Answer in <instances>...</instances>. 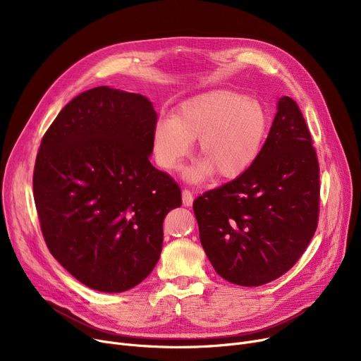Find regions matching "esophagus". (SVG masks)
<instances>
[{
  "instance_id": "34e87169",
  "label": "esophagus",
  "mask_w": 361,
  "mask_h": 361,
  "mask_svg": "<svg viewBox=\"0 0 361 361\" xmlns=\"http://www.w3.org/2000/svg\"><path fill=\"white\" fill-rule=\"evenodd\" d=\"M183 204L187 207L193 204V193L188 190V188H184L183 190Z\"/></svg>"
}]
</instances>
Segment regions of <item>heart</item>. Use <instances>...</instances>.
<instances>
[{
  "label": "heart",
  "instance_id": "1",
  "mask_svg": "<svg viewBox=\"0 0 361 361\" xmlns=\"http://www.w3.org/2000/svg\"><path fill=\"white\" fill-rule=\"evenodd\" d=\"M268 117L259 101L231 90H214L183 102L176 117H161L154 130L159 166L177 169L197 139L202 155L185 173L192 181L209 177L235 178L257 159L267 136Z\"/></svg>",
  "mask_w": 361,
  "mask_h": 361
}]
</instances>
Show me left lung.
<instances>
[{"instance_id":"left-lung-1","label":"left lung","mask_w":361,"mask_h":361,"mask_svg":"<svg viewBox=\"0 0 361 361\" xmlns=\"http://www.w3.org/2000/svg\"><path fill=\"white\" fill-rule=\"evenodd\" d=\"M319 197L312 135L297 102L283 97L253 165L193 202L200 243L216 274L259 287L288 272L314 235Z\"/></svg>"}]
</instances>
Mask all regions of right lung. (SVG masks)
<instances>
[{"instance_id": "1", "label": "right lung", "mask_w": 361, "mask_h": 361, "mask_svg": "<svg viewBox=\"0 0 361 361\" xmlns=\"http://www.w3.org/2000/svg\"><path fill=\"white\" fill-rule=\"evenodd\" d=\"M158 117L147 98L106 86L78 94L42 137L33 196L51 255L102 293L140 283L159 260L174 178L157 169Z\"/></svg>"}]
</instances>
